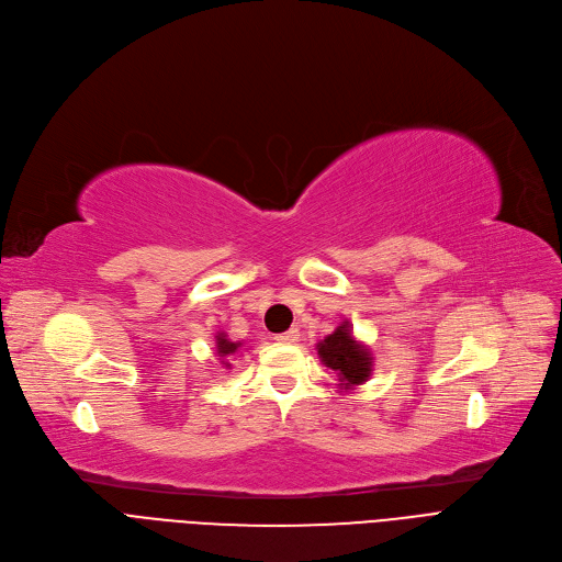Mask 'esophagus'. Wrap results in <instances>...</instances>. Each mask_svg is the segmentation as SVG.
<instances>
[{
  "label": "esophagus",
  "instance_id": "esophagus-1",
  "mask_svg": "<svg viewBox=\"0 0 562 562\" xmlns=\"http://www.w3.org/2000/svg\"><path fill=\"white\" fill-rule=\"evenodd\" d=\"M274 340H279V342H285V345H292V342L300 340V331H296V328H290V331L274 336Z\"/></svg>",
  "mask_w": 562,
  "mask_h": 562
}]
</instances>
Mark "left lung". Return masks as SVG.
Returning a JSON list of instances; mask_svg holds the SVG:
<instances>
[{
  "label": "left lung",
  "instance_id": "8db88e82",
  "mask_svg": "<svg viewBox=\"0 0 562 562\" xmlns=\"http://www.w3.org/2000/svg\"><path fill=\"white\" fill-rule=\"evenodd\" d=\"M317 353L326 368H331L340 376V385L353 387L366 383L372 376V353L366 345H360L351 336L349 322H342L331 336L317 342Z\"/></svg>",
  "mask_w": 562,
  "mask_h": 562
}]
</instances>
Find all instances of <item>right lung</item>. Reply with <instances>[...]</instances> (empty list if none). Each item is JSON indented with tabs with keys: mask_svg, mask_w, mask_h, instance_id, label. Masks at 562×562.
<instances>
[{
	"mask_svg": "<svg viewBox=\"0 0 562 562\" xmlns=\"http://www.w3.org/2000/svg\"><path fill=\"white\" fill-rule=\"evenodd\" d=\"M243 342H231L224 334H217L215 336V349H217V356H234L238 349H240ZM224 366H228V362H224Z\"/></svg>",
	"mask_w": 562,
	"mask_h": 562,
	"instance_id": "add662e5",
	"label": "right lung"
}]
</instances>
